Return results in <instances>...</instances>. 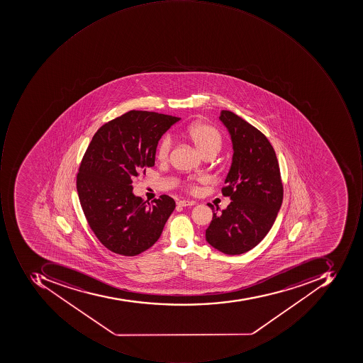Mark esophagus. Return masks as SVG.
<instances>
[{
	"instance_id": "34e87169",
	"label": "esophagus",
	"mask_w": 363,
	"mask_h": 363,
	"mask_svg": "<svg viewBox=\"0 0 363 363\" xmlns=\"http://www.w3.org/2000/svg\"><path fill=\"white\" fill-rule=\"evenodd\" d=\"M195 204L194 201H189V199H183V201H179L178 205L179 206L186 207V206H193Z\"/></svg>"
}]
</instances>
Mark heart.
Returning a JSON list of instances; mask_svg holds the SVG:
<instances>
[{
    "label": "heart",
    "mask_w": 363,
    "mask_h": 363,
    "mask_svg": "<svg viewBox=\"0 0 363 363\" xmlns=\"http://www.w3.org/2000/svg\"><path fill=\"white\" fill-rule=\"evenodd\" d=\"M185 138L190 140L203 155L213 152L217 154L223 147V138L220 130L208 123H194L185 130ZM172 147L170 135L162 136L156 148V157L160 162H166ZM191 191H196L197 186L193 182L187 183Z\"/></svg>",
    "instance_id": "1"
}]
</instances>
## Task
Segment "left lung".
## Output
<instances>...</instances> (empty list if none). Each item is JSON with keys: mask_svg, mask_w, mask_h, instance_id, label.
Masks as SVG:
<instances>
[{"mask_svg": "<svg viewBox=\"0 0 363 363\" xmlns=\"http://www.w3.org/2000/svg\"><path fill=\"white\" fill-rule=\"evenodd\" d=\"M219 120L233 142V164L221 190L231 203L220 213L208 204L213 220L205 235L216 250L239 255L259 245L273 227L284 186L275 150L261 130L228 110Z\"/></svg>", "mask_w": 363, "mask_h": 363, "instance_id": "obj_1", "label": "left lung"}]
</instances>
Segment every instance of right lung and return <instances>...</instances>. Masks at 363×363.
<instances>
[{"label": "right lung", "mask_w": 363, "mask_h": 363, "mask_svg": "<svg viewBox=\"0 0 363 363\" xmlns=\"http://www.w3.org/2000/svg\"><path fill=\"white\" fill-rule=\"evenodd\" d=\"M180 118L126 112L96 132L82 159L76 189L88 225L113 253L135 256L156 243L176 201L152 204L133 194V180L154 167L159 140Z\"/></svg>", "instance_id": "add662e5"}]
</instances>
